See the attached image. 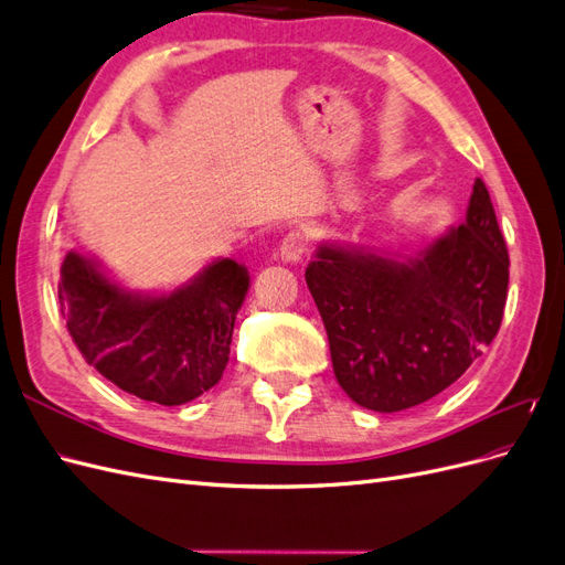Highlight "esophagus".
Returning <instances> with one entry per match:
<instances>
[{
    "label": "esophagus",
    "instance_id": "1",
    "mask_svg": "<svg viewBox=\"0 0 565 565\" xmlns=\"http://www.w3.org/2000/svg\"><path fill=\"white\" fill-rule=\"evenodd\" d=\"M311 249V237L306 231H289L280 243L282 262H301L303 254Z\"/></svg>",
    "mask_w": 565,
    "mask_h": 565
}]
</instances>
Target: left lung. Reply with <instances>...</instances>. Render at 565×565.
Segmentation results:
<instances>
[{
    "label": "left lung",
    "mask_w": 565,
    "mask_h": 565,
    "mask_svg": "<svg viewBox=\"0 0 565 565\" xmlns=\"http://www.w3.org/2000/svg\"><path fill=\"white\" fill-rule=\"evenodd\" d=\"M306 285L347 396L401 413L438 396L498 337L509 254L490 193L476 179L465 224L413 259L322 245Z\"/></svg>",
    "instance_id": "left-lung-1"
}]
</instances>
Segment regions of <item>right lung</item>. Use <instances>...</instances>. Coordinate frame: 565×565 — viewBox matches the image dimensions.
Instances as JSON below:
<instances>
[{
    "label": "right lung",
    "mask_w": 565,
    "mask_h": 565,
    "mask_svg": "<svg viewBox=\"0 0 565 565\" xmlns=\"http://www.w3.org/2000/svg\"><path fill=\"white\" fill-rule=\"evenodd\" d=\"M247 287V268L221 259L172 295L141 297L67 252L58 303L82 358L106 380L141 401L183 405L224 374Z\"/></svg>",
    "instance_id": "1"
}]
</instances>
